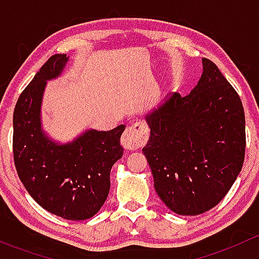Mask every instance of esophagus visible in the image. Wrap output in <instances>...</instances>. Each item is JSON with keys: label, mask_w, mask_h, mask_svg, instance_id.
Wrapping results in <instances>:
<instances>
[{"label": "esophagus", "mask_w": 259, "mask_h": 259, "mask_svg": "<svg viewBox=\"0 0 259 259\" xmlns=\"http://www.w3.org/2000/svg\"><path fill=\"white\" fill-rule=\"evenodd\" d=\"M149 129L144 122H134L121 137V145L127 150H137L148 142Z\"/></svg>", "instance_id": "esophagus-1"}]
</instances>
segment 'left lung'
<instances>
[{"label":"left lung","mask_w":259,"mask_h":259,"mask_svg":"<svg viewBox=\"0 0 259 259\" xmlns=\"http://www.w3.org/2000/svg\"><path fill=\"white\" fill-rule=\"evenodd\" d=\"M202 62V77L188 95L169 94L145 116L150 137L143 153L154 188L180 215H198L215 207L244 161L241 99L214 62Z\"/></svg>","instance_id":"left-lung-1"}]
</instances>
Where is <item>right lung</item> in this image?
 <instances>
[{
    "mask_svg": "<svg viewBox=\"0 0 259 259\" xmlns=\"http://www.w3.org/2000/svg\"><path fill=\"white\" fill-rule=\"evenodd\" d=\"M69 61L57 54L45 62L18 98L14 111V160L28 194L44 209L69 221L95 215L110 190V170L122 156L120 137L125 125L109 132L85 130L61 144L42 129L41 104L49 80Z\"/></svg>",
    "mask_w": 259,
    "mask_h": 259,
    "instance_id": "1",
    "label": "right lung"
}]
</instances>
